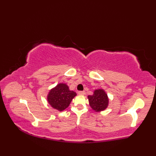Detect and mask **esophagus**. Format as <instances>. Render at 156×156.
I'll return each mask as SVG.
<instances>
[{"label": "esophagus", "mask_w": 156, "mask_h": 156, "mask_svg": "<svg viewBox=\"0 0 156 156\" xmlns=\"http://www.w3.org/2000/svg\"><path fill=\"white\" fill-rule=\"evenodd\" d=\"M78 94L79 95H84L85 94V92L84 91H79L78 92Z\"/></svg>", "instance_id": "34e87169"}]
</instances>
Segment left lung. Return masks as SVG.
I'll list each match as a JSON object with an SVG mask.
<instances>
[{"label": "left lung", "instance_id": "8db88e82", "mask_svg": "<svg viewBox=\"0 0 156 156\" xmlns=\"http://www.w3.org/2000/svg\"><path fill=\"white\" fill-rule=\"evenodd\" d=\"M88 99L90 107L97 112L105 111L108 106L109 98L102 88L96 89L93 92V94L88 96Z\"/></svg>", "mask_w": 156, "mask_h": 156}]
</instances>
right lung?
I'll return each mask as SVG.
<instances>
[{
  "instance_id": "right-lung-1",
  "label": "right lung",
  "mask_w": 156,
  "mask_h": 156,
  "mask_svg": "<svg viewBox=\"0 0 156 156\" xmlns=\"http://www.w3.org/2000/svg\"><path fill=\"white\" fill-rule=\"evenodd\" d=\"M76 95L75 92L69 90L67 84L59 83L49 91L47 101L53 108L61 112L68 107Z\"/></svg>"
}]
</instances>
